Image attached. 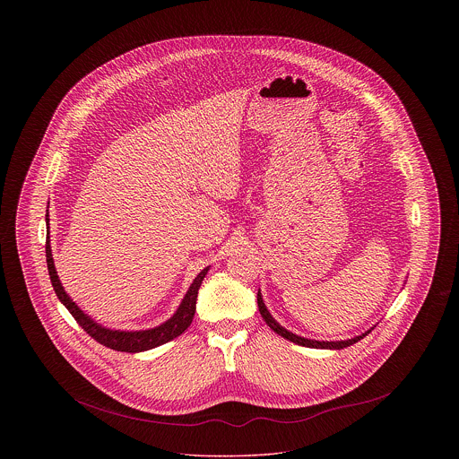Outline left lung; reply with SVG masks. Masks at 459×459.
<instances>
[{"label": "left lung", "mask_w": 459, "mask_h": 459, "mask_svg": "<svg viewBox=\"0 0 459 459\" xmlns=\"http://www.w3.org/2000/svg\"><path fill=\"white\" fill-rule=\"evenodd\" d=\"M258 307H260V315H262L263 320L266 322L268 327L272 328L273 332H277L279 335H282L287 341H290V342H294V344H299V346H305V348H316V350H344V348H348V346H352L354 342L361 341L363 337H367L371 330H373V327H371L370 330H367L365 333L356 335V337L348 339V341H313V339H305V337H301V335H296V333H292V332H289L287 328L282 327V325L270 315V311L266 309V306L263 303L262 292H260V290H258Z\"/></svg>", "instance_id": "obj_1"}]
</instances>
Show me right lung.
<instances>
[{"label": "right lung", "instance_id": "obj_1", "mask_svg": "<svg viewBox=\"0 0 459 459\" xmlns=\"http://www.w3.org/2000/svg\"><path fill=\"white\" fill-rule=\"evenodd\" d=\"M46 221H48L46 263H48L51 285H53L58 299L70 311V315L77 320V324L84 328L94 341H98L100 344L107 346L109 350L122 351V352H141V351L153 350V348H158V346L172 341L191 325V322L195 318V311H196L197 290L203 284V279L208 273L210 266H206L204 270H201L197 273V277L193 281L189 290L186 292L182 303L177 307L174 316H170L165 324H161L158 327L148 328V330H135V332L111 330V328L96 324L92 318H89L88 315L68 298L64 285L56 275V268H55V262H53L51 244H49V219H48V215H46Z\"/></svg>", "mask_w": 459, "mask_h": 459}]
</instances>
